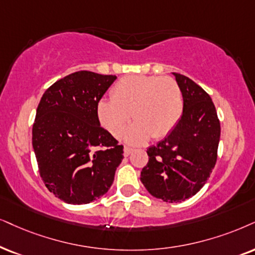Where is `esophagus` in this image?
I'll use <instances>...</instances> for the list:
<instances>
[{
	"label": "esophagus",
	"mask_w": 255,
	"mask_h": 255,
	"mask_svg": "<svg viewBox=\"0 0 255 255\" xmlns=\"http://www.w3.org/2000/svg\"><path fill=\"white\" fill-rule=\"evenodd\" d=\"M134 149H133V148H130V147H127V146H126L125 147V149H124V155L125 156H128V155H129V154L131 153V151H133Z\"/></svg>",
	"instance_id": "1"
}]
</instances>
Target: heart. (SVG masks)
Returning <instances> with one entry per match:
<instances>
[{
	"label": "heart",
	"mask_w": 255,
	"mask_h": 255,
	"mask_svg": "<svg viewBox=\"0 0 255 255\" xmlns=\"http://www.w3.org/2000/svg\"><path fill=\"white\" fill-rule=\"evenodd\" d=\"M111 96L112 99H101L96 106L100 124L114 136H121L133 114L136 122L126 135L131 143L169 135L185 109L181 88L170 77H122L113 86Z\"/></svg>",
	"instance_id": "b5f03b06"
}]
</instances>
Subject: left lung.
<instances>
[{
	"label": "left lung",
	"instance_id": "left-lung-1",
	"mask_svg": "<svg viewBox=\"0 0 255 255\" xmlns=\"http://www.w3.org/2000/svg\"><path fill=\"white\" fill-rule=\"evenodd\" d=\"M173 74L183 95V115L165 140L148 148L140 179L156 199L181 202L204 187L214 168L220 121L211 96L189 77Z\"/></svg>",
	"mask_w": 255,
	"mask_h": 255
}]
</instances>
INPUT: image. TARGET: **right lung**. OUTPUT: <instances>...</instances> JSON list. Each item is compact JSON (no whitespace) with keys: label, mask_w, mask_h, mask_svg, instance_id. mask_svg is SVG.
Segmentation results:
<instances>
[{"label":"right lung","mask_w":255,"mask_h":255,"mask_svg":"<svg viewBox=\"0 0 255 255\" xmlns=\"http://www.w3.org/2000/svg\"><path fill=\"white\" fill-rule=\"evenodd\" d=\"M115 80L80 70L51 85L38 104L33 125L38 172L49 192L67 204H89L105 195L124 159V146L96 114Z\"/></svg>","instance_id":"obj_1"}]
</instances>
